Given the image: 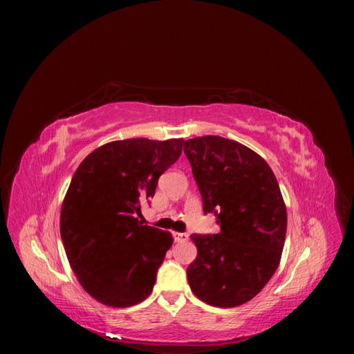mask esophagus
Returning a JSON list of instances; mask_svg holds the SVG:
<instances>
[{"label": "esophagus", "instance_id": "esophagus-1", "mask_svg": "<svg viewBox=\"0 0 354 354\" xmlns=\"http://www.w3.org/2000/svg\"><path fill=\"white\" fill-rule=\"evenodd\" d=\"M173 238H174L176 242H185V241H187L189 234H187V233H183V232H174V233H173Z\"/></svg>", "mask_w": 354, "mask_h": 354}]
</instances>
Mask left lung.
I'll return each instance as SVG.
<instances>
[{
	"instance_id": "8db88e82",
	"label": "left lung",
	"mask_w": 354,
	"mask_h": 354,
	"mask_svg": "<svg viewBox=\"0 0 354 354\" xmlns=\"http://www.w3.org/2000/svg\"><path fill=\"white\" fill-rule=\"evenodd\" d=\"M203 212L217 234H190L198 248L187 267L194 294L209 306L236 307L270 281L281 261L286 207L269 164L250 147L218 136L185 142Z\"/></svg>"
}]
</instances>
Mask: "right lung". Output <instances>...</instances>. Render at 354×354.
I'll use <instances>...</instances> for the list:
<instances>
[{"mask_svg":"<svg viewBox=\"0 0 354 354\" xmlns=\"http://www.w3.org/2000/svg\"><path fill=\"white\" fill-rule=\"evenodd\" d=\"M183 138H128L93 151L75 171L60 212L72 270L93 298L130 307L151 295L173 236L136 218L158 178L181 155Z\"/></svg>","mask_w":354,"mask_h":354,"instance_id":"1","label":"right lung"}]
</instances>
